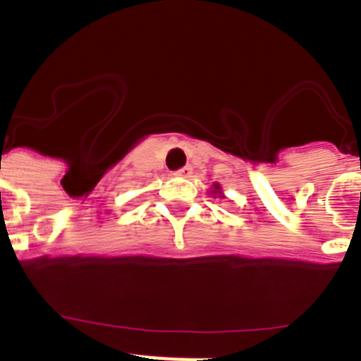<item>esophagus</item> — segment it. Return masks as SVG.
<instances>
[{
	"label": "esophagus",
	"instance_id": "1",
	"mask_svg": "<svg viewBox=\"0 0 361 361\" xmlns=\"http://www.w3.org/2000/svg\"><path fill=\"white\" fill-rule=\"evenodd\" d=\"M191 173H193V168H191V166H184V168H180V170L177 171V177H184V178H188V177H191Z\"/></svg>",
	"mask_w": 361,
	"mask_h": 361
}]
</instances>
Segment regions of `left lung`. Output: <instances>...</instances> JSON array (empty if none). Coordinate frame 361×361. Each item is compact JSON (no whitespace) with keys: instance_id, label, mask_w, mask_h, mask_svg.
Listing matches in <instances>:
<instances>
[{"instance_id":"left-lung-1","label":"left lung","mask_w":361,"mask_h":361,"mask_svg":"<svg viewBox=\"0 0 361 361\" xmlns=\"http://www.w3.org/2000/svg\"><path fill=\"white\" fill-rule=\"evenodd\" d=\"M212 197H219V199H226V195H224V191H222V188H220V184L219 183H215L213 184V188H212Z\"/></svg>"}]
</instances>
